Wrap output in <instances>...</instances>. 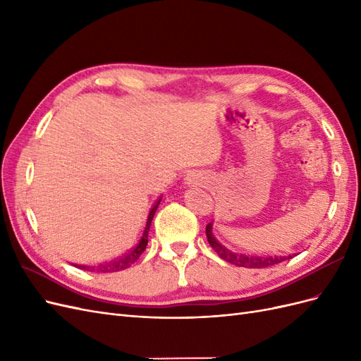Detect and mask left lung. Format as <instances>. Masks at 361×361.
Here are the masks:
<instances>
[{"label": "left lung", "instance_id": "1", "mask_svg": "<svg viewBox=\"0 0 361 361\" xmlns=\"http://www.w3.org/2000/svg\"><path fill=\"white\" fill-rule=\"evenodd\" d=\"M206 236L207 243L214 248L215 253L220 256L223 260L228 262V264L236 265V267H244V268H267L281 264L292 256H253V255H243V253H233L228 248H226L223 244L216 241L214 235V223H209L206 226Z\"/></svg>", "mask_w": 361, "mask_h": 361}]
</instances>
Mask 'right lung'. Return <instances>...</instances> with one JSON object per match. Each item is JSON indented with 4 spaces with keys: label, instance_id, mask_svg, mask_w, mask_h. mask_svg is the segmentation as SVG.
<instances>
[{
    "label": "right lung",
    "instance_id": "right-lung-1",
    "mask_svg": "<svg viewBox=\"0 0 361 361\" xmlns=\"http://www.w3.org/2000/svg\"><path fill=\"white\" fill-rule=\"evenodd\" d=\"M159 202H161V199L157 200L155 206L150 209V212H149V215H147V221H146V226H145L143 235H141L138 244H137L133 250H129L128 253H125L123 256H120V257H117V259H114V260H111V262H106V264H102V265L97 267V268H96L97 272H116V271L126 269V268H129L133 264H135V262L138 260V257L141 256V253H143V251L146 250L149 228H150L152 220H154V215H155V212H157V209H158V206H159ZM80 268H81V269H90L89 267H81V265H80ZM93 269H94V268H92V271H93Z\"/></svg>",
    "mask_w": 361,
    "mask_h": 361
}]
</instances>
